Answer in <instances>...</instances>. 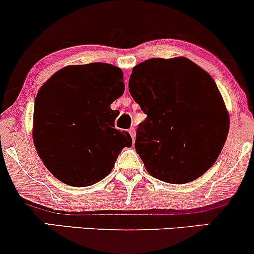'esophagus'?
Returning <instances> with one entry per match:
<instances>
[{
	"instance_id": "esophagus-1",
	"label": "esophagus",
	"mask_w": 254,
	"mask_h": 254,
	"mask_svg": "<svg viewBox=\"0 0 254 254\" xmlns=\"http://www.w3.org/2000/svg\"><path fill=\"white\" fill-rule=\"evenodd\" d=\"M129 133L131 135V137H132V139H135V129H133V127H130Z\"/></svg>"
}]
</instances>
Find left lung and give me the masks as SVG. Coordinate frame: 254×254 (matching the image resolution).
Listing matches in <instances>:
<instances>
[{
  "label": "left lung",
  "mask_w": 254,
  "mask_h": 254,
  "mask_svg": "<svg viewBox=\"0 0 254 254\" xmlns=\"http://www.w3.org/2000/svg\"><path fill=\"white\" fill-rule=\"evenodd\" d=\"M129 92L147 115L135 148L150 176L185 184L215 164L229 116L208 72L185 57L151 58L132 69Z\"/></svg>",
  "instance_id": "1"
}]
</instances>
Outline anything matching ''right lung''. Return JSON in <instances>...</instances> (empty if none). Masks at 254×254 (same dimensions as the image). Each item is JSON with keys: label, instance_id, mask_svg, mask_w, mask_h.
I'll use <instances>...</instances> for the list:
<instances>
[{"label": "right lung", "instance_id": "obj_1", "mask_svg": "<svg viewBox=\"0 0 254 254\" xmlns=\"http://www.w3.org/2000/svg\"><path fill=\"white\" fill-rule=\"evenodd\" d=\"M123 71L90 63L61 69L43 84L34 103L33 141L43 164L70 186L94 185L107 177L124 147L127 131L115 127Z\"/></svg>", "mask_w": 254, "mask_h": 254}]
</instances>
